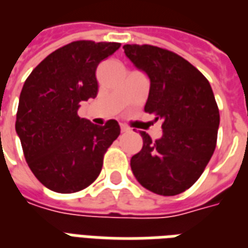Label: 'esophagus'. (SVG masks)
Returning <instances> with one entry per match:
<instances>
[{"label":"esophagus","mask_w":248,"mask_h":248,"mask_svg":"<svg viewBox=\"0 0 248 248\" xmlns=\"http://www.w3.org/2000/svg\"><path fill=\"white\" fill-rule=\"evenodd\" d=\"M120 129H122V133H126V132L129 131V128H128L126 125H124V124H122V125H120Z\"/></svg>","instance_id":"obj_1"}]
</instances>
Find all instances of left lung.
<instances>
[{
	"mask_svg": "<svg viewBox=\"0 0 248 248\" xmlns=\"http://www.w3.org/2000/svg\"><path fill=\"white\" fill-rule=\"evenodd\" d=\"M124 53L150 79L145 112L162 119L161 139L140 132L142 149L131 159L141 186L162 196L184 192L213 155L219 111L209 82L174 52L154 46L125 44Z\"/></svg>",
	"mask_w": 248,
	"mask_h": 248,
	"instance_id": "1",
	"label": "left lung"
}]
</instances>
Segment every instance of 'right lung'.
I'll return each instance as SVG.
<instances>
[{
    "instance_id": "right-lung-1",
    "label": "right lung",
    "mask_w": 248,
    "mask_h": 248,
    "mask_svg": "<svg viewBox=\"0 0 248 248\" xmlns=\"http://www.w3.org/2000/svg\"><path fill=\"white\" fill-rule=\"evenodd\" d=\"M119 48L120 43H70L46 56L26 79L16 131L29 167L51 191L73 193L89 187L120 135L116 120L99 126L77 113L81 102L98 94L99 62Z\"/></svg>"
}]
</instances>
